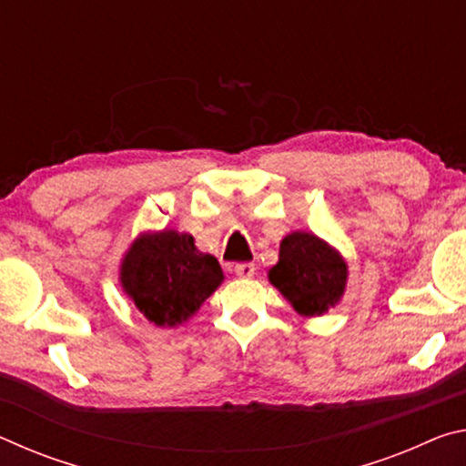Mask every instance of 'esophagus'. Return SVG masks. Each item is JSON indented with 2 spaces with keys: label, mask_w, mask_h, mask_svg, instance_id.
I'll list each match as a JSON object with an SVG mask.
<instances>
[{
  "label": "esophagus",
  "mask_w": 466,
  "mask_h": 466,
  "mask_svg": "<svg viewBox=\"0 0 466 466\" xmlns=\"http://www.w3.org/2000/svg\"><path fill=\"white\" fill-rule=\"evenodd\" d=\"M234 271H236V275H238V278L248 279V278H252V275H255V265H252V263H238L234 267Z\"/></svg>",
  "instance_id": "obj_1"
}]
</instances>
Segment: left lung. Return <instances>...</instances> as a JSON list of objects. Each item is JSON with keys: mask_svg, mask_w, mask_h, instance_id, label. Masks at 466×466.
<instances>
[{"mask_svg": "<svg viewBox=\"0 0 466 466\" xmlns=\"http://www.w3.org/2000/svg\"><path fill=\"white\" fill-rule=\"evenodd\" d=\"M347 265L337 252L309 232H291L281 240L279 261L269 281L306 317H319L341 298Z\"/></svg>", "mask_w": 466, "mask_h": 466, "instance_id": "8db88e82", "label": "left lung"}]
</instances>
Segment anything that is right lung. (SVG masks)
Here are the masks:
<instances>
[{"label":"right lung","instance_id":"add662e5","mask_svg":"<svg viewBox=\"0 0 466 466\" xmlns=\"http://www.w3.org/2000/svg\"><path fill=\"white\" fill-rule=\"evenodd\" d=\"M222 279L218 258L197 250L191 234L175 230L141 236L121 267L125 291L157 327H177L187 320Z\"/></svg>","mask_w":466,"mask_h":466}]
</instances>
